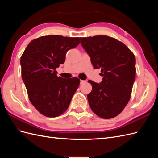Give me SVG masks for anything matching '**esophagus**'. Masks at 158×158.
I'll use <instances>...</instances> for the list:
<instances>
[{
  "mask_svg": "<svg viewBox=\"0 0 158 158\" xmlns=\"http://www.w3.org/2000/svg\"><path fill=\"white\" fill-rule=\"evenodd\" d=\"M85 82H86V81H85V80H80V84H84V83H85Z\"/></svg>",
  "mask_w": 158,
  "mask_h": 158,
  "instance_id": "esophagus-1",
  "label": "esophagus"
}]
</instances>
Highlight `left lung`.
Returning <instances> with one entry per match:
<instances>
[{
  "label": "left lung",
  "instance_id": "1",
  "mask_svg": "<svg viewBox=\"0 0 158 158\" xmlns=\"http://www.w3.org/2000/svg\"><path fill=\"white\" fill-rule=\"evenodd\" d=\"M80 39L94 68L101 69L103 77L100 84L88 80L92 85L88 94L89 107L102 118L116 117L131 98L136 76L135 56L123 43L107 35Z\"/></svg>",
  "mask_w": 158,
  "mask_h": 158
}]
</instances>
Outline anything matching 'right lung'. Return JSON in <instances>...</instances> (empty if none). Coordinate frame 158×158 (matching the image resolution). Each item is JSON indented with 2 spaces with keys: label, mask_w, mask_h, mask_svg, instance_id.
Wrapping results in <instances>:
<instances>
[{
  "label": "right lung",
  "mask_w": 158,
  "mask_h": 158,
  "mask_svg": "<svg viewBox=\"0 0 158 158\" xmlns=\"http://www.w3.org/2000/svg\"><path fill=\"white\" fill-rule=\"evenodd\" d=\"M80 44L79 37L41 36L27 45L20 58L22 77L31 104L43 115L64 113L80 80L57 76L56 68L65 61L66 52Z\"/></svg>",
  "instance_id": "right-lung-1"
}]
</instances>
